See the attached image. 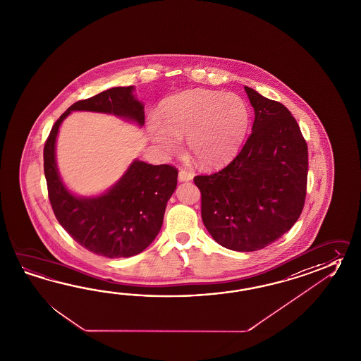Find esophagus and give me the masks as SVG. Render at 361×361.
<instances>
[{
	"instance_id": "obj_1",
	"label": "esophagus",
	"mask_w": 361,
	"mask_h": 361,
	"mask_svg": "<svg viewBox=\"0 0 361 361\" xmlns=\"http://www.w3.org/2000/svg\"><path fill=\"white\" fill-rule=\"evenodd\" d=\"M192 178V173L186 172V171H184V169H181V171L178 172V181H180V183H186V181H190Z\"/></svg>"
}]
</instances>
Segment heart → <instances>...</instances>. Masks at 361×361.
<instances>
[{
    "instance_id": "obj_1",
    "label": "heart",
    "mask_w": 361,
    "mask_h": 361,
    "mask_svg": "<svg viewBox=\"0 0 361 361\" xmlns=\"http://www.w3.org/2000/svg\"><path fill=\"white\" fill-rule=\"evenodd\" d=\"M251 110L242 97L233 93L194 89L169 97L147 124L152 142L166 154L186 147L202 167L229 161L249 133Z\"/></svg>"
}]
</instances>
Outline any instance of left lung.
<instances>
[{"mask_svg": "<svg viewBox=\"0 0 361 361\" xmlns=\"http://www.w3.org/2000/svg\"><path fill=\"white\" fill-rule=\"evenodd\" d=\"M255 121L226 167L194 177L202 220L225 249L257 251L297 223L305 206L308 149L288 109L245 87Z\"/></svg>", "mask_w": 361, "mask_h": 361, "instance_id": "left-lung-1", "label": "left lung"}]
</instances>
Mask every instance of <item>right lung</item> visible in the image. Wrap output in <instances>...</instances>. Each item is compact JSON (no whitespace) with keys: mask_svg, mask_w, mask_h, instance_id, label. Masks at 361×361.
Masks as SVG:
<instances>
[{"mask_svg":"<svg viewBox=\"0 0 361 361\" xmlns=\"http://www.w3.org/2000/svg\"><path fill=\"white\" fill-rule=\"evenodd\" d=\"M135 87H115L70 106L50 130L44 147V171L49 200L56 220L82 247L110 257L142 252L157 238L169 198L176 190L177 169L133 159L123 176L97 195L71 192L56 164V137L73 111L107 114L142 127L144 104Z\"/></svg>","mask_w":361,"mask_h":361,"instance_id":"1","label":"right lung"}]
</instances>
